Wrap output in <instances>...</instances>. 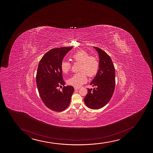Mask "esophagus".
Masks as SVG:
<instances>
[{
  "label": "esophagus",
  "instance_id": "esophagus-1",
  "mask_svg": "<svg viewBox=\"0 0 153 153\" xmlns=\"http://www.w3.org/2000/svg\"><path fill=\"white\" fill-rule=\"evenodd\" d=\"M74 90H79V87H74Z\"/></svg>",
  "mask_w": 153,
  "mask_h": 153
}]
</instances>
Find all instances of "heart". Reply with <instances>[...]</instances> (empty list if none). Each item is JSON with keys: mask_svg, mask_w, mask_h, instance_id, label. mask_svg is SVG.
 <instances>
[{"mask_svg": "<svg viewBox=\"0 0 153 153\" xmlns=\"http://www.w3.org/2000/svg\"><path fill=\"white\" fill-rule=\"evenodd\" d=\"M72 60L80 63L79 71L80 72L74 74L67 81L69 85L74 87H79L87 81V76L92 77L95 76L98 71L99 63L97 58L90 56L89 54L84 51H77L72 55ZM71 67V64L67 61H63L61 64L62 71L66 74Z\"/></svg>", "mask_w": 153, "mask_h": 153, "instance_id": "heart-1", "label": "heart"}]
</instances>
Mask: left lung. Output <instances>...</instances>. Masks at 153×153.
Listing matches in <instances>:
<instances>
[{
    "instance_id": "1",
    "label": "left lung",
    "mask_w": 153,
    "mask_h": 153,
    "mask_svg": "<svg viewBox=\"0 0 153 153\" xmlns=\"http://www.w3.org/2000/svg\"><path fill=\"white\" fill-rule=\"evenodd\" d=\"M93 48L98 53L99 66L97 75L90 85L95 88H88V93L84 100L89 108L97 110L107 104L112 97L115 85V71L109 55L99 48Z\"/></svg>"
}]
</instances>
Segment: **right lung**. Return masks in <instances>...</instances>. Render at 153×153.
<instances>
[{
  "label": "right lung",
  "mask_w": 153,
  "mask_h": 153,
  "mask_svg": "<svg viewBox=\"0 0 153 153\" xmlns=\"http://www.w3.org/2000/svg\"><path fill=\"white\" fill-rule=\"evenodd\" d=\"M72 46L53 48L46 53L39 62L36 83L41 98L46 106L53 111L61 112L70 104L74 93L72 86L58 87L65 85L61 64Z\"/></svg>",
  "instance_id": "1"
}]
</instances>
